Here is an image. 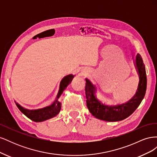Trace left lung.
Wrapping results in <instances>:
<instances>
[{
  "instance_id": "left-lung-1",
  "label": "left lung",
  "mask_w": 157,
  "mask_h": 157,
  "mask_svg": "<svg viewBox=\"0 0 157 157\" xmlns=\"http://www.w3.org/2000/svg\"><path fill=\"white\" fill-rule=\"evenodd\" d=\"M134 64L139 76V84L135 96L128 102L118 105H107L99 100L96 96V87L86 78V105L90 113L99 120L117 122L125 119L134 113L143 100L147 89V76L145 65L140 54L132 56Z\"/></svg>"
}]
</instances>
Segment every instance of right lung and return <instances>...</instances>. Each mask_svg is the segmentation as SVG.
<instances>
[{
    "instance_id": "obj_1",
    "label": "right lung",
    "mask_w": 157,
    "mask_h": 157,
    "mask_svg": "<svg viewBox=\"0 0 157 157\" xmlns=\"http://www.w3.org/2000/svg\"><path fill=\"white\" fill-rule=\"evenodd\" d=\"M74 77L75 75L70 74L69 75L65 76V77H63V78L61 80L59 84V92L58 95H57V98L54 102L50 106L40 109H36V110H29V109H25L24 107L21 106L20 104L16 101H15L16 105H17V108L20 109V111L23 114H24L27 117L30 118L33 121L39 122L48 120L50 118H53L56 117L57 115H58V113L60 112L61 108V103L59 101V98L61 95L62 94L65 89L67 87L69 84H71Z\"/></svg>"
}]
</instances>
